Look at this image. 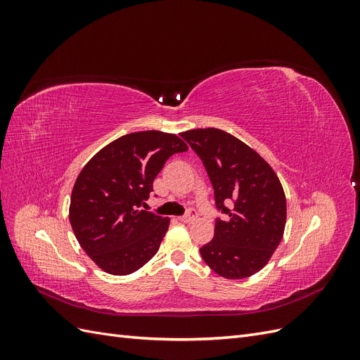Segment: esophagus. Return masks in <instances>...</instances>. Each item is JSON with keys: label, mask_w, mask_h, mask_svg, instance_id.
<instances>
[{"label": "esophagus", "mask_w": 360, "mask_h": 360, "mask_svg": "<svg viewBox=\"0 0 360 360\" xmlns=\"http://www.w3.org/2000/svg\"><path fill=\"white\" fill-rule=\"evenodd\" d=\"M195 216H197V213H195V210H193V209H189L186 214H183V216L179 217V221H181V222H192V221L195 219Z\"/></svg>", "instance_id": "34e87169"}]
</instances>
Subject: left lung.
Returning a JSON list of instances; mask_svg holds the SVG:
<instances>
[{
    "label": "left lung",
    "mask_w": 360,
    "mask_h": 360,
    "mask_svg": "<svg viewBox=\"0 0 360 360\" xmlns=\"http://www.w3.org/2000/svg\"><path fill=\"white\" fill-rule=\"evenodd\" d=\"M180 135L202 160L216 209L226 214L225 221L216 217L214 237L200 249L202 259L226 279L257 274L284 236L287 201L278 176L255 150L224 130L193 129Z\"/></svg>",
    "instance_id": "left-lung-1"
}]
</instances>
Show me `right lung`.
Segmentation results:
<instances>
[{"mask_svg": "<svg viewBox=\"0 0 360 360\" xmlns=\"http://www.w3.org/2000/svg\"><path fill=\"white\" fill-rule=\"evenodd\" d=\"M186 150L174 134L135 132L103 147L79 172L70 225L86 255L106 274H134L159 250L169 219L139 207L165 162Z\"/></svg>", "mask_w": 360, "mask_h": 360, "instance_id": "right-lung-1", "label": "right lung"}]
</instances>
